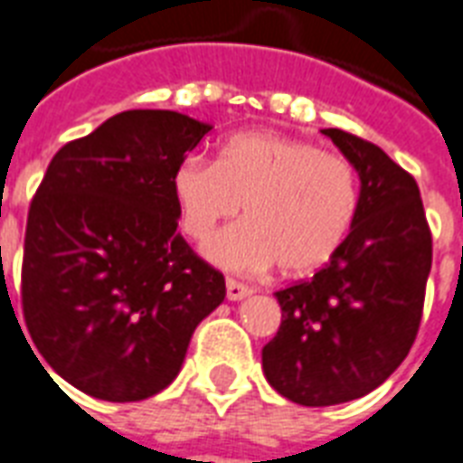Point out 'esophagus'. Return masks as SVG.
Here are the masks:
<instances>
[{
	"label": "esophagus",
	"mask_w": 463,
	"mask_h": 463,
	"mask_svg": "<svg viewBox=\"0 0 463 463\" xmlns=\"http://www.w3.org/2000/svg\"><path fill=\"white\" fill-rule=\"evenodd\" d=\"M250 294H252V288L247 287V284H240L235 279L225 281V296H228V301H240V298H245Z\"/></svg>",
	"instance_id": "1"
}]
</instances>
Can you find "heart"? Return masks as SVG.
Instances as JSON below:
<instances>
[{
  "instance_id": "1",
  "label": "heart",
  "mask_w": 463,
  "mask_h": 463,
  "mask_svg": "<svg viewBox=\"0 0 463 463\" xmlns=\"http://www.w3.org/2000/svg\"><path fill=\"white\" fill-rule=\"evenodd\" d=\"M172 189L194 240L211 238L245 203L247 221L203 247L211 262L231 271H262L274 262L294 277L316 271L337 252L359 211L352 162L277 133L231 137L218 162L186 157Z\"/></svg>"
}]
</instances>
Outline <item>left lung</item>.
Masks as SVG:
<instances>
[{
  "mask_svg": "<svg viewBox=\"0 0 463 463\" xmlns=\"http://www.w3.org/2000/svg\"><path fill=\"white\" fill-rule=\"evenodd\" d=\"M359 172V211L330 262L277 291L281 326L262 349L267 381L298 405L362 398L408 357L432 267L418 182L379 146L323 130Z\"/></svg>",
  "mask_w": 463,
  "mask_h": 463,
  "instance_id": "1",
  "label": "left lung"
}]
</instances>
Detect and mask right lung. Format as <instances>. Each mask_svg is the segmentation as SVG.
I'll return each mask as SVG.
<instances>
[{
  "mask_svg": "<svg viewBox=\"0 0 463 463\" xmlns=\"http://www.w3.org/2000/svg\"><path fill=\"white\" fill-rule=\"evenodd\" d=\"M208 130L162 109L116 114L60 147L31 201L24 320L52 372L87 396L160 393L196 326L223 303V274L176 232L172 189Z\"/></svg>",
  "mask_w": 463,
  "mask_h": 463,
  "instance_id": "right-lung-1",
  "label": "right lung"
}]
</instances>
